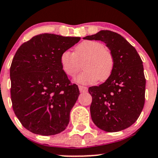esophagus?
<instances>
[{
    "label": "esophagus",
    "instance_id": "esophagus-1",
    "mask_svg": "<svg viewBox=\"0 0 158 158\" xmlns=\"http://www.w3.org/2000/svg\"><path fill=\"white\" fill-rule=\"evenodd\" d=\"M79 89L80 92H87V91H88V88L85 86H83V85H79Z\"/></svg>",
    "mask_w": 158,
    "mask_h": 158
}]
</instances>
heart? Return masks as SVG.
Wrapping results in <instances>:
<instances>
[{
    "label": "heart",
    "instance_id": "b5f03b06",
    "mask_svg": "<svg viewBox=\"0 0 158 158\" xmlns=\"http://www.w3.org/2000/svg\"><path fill=\"white\" fill-rule=\"evenodd\" d=\"M82 73L76 78L77 82L91 85L97 81H106L111 76L114 60L106 46L95 40H85L75 47L74 52L65 51L60 57L62 69L67 76L73 77L80 69L83 60Z\"/></svg>",
    "mask_w": 158,
    "mask_h": 158
}]
</instances>
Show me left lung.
<instances>
[{
  "instance_id": "left-lung-1",
  "label": "left lung",
  "mask_w": 158,
  "mask_h": 158,
  "mask_svg": "<svg viewBox=\"0 0 158 158\" xmlns=\"http://www.w3.org/2000/svg\"><path fill=\"white\" fill-rule=\"evenodd\" d=\"M83 39L104 42L114 60V67L107 80L89 88L94 124L107 132L128 128L141 114L145 100L146 79L141 57L123 36L110 30H101Z\"/></svg>"
}]
</instances>
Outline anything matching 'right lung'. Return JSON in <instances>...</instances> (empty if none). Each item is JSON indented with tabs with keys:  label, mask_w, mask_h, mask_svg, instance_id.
Wrapping results in <instances>:
<instances>
[{
	"label": "right lung",
	"mask_w": 158,
	"mask_h": 158,
	"mask_svg": "<svg viewBox=\"0 0 158 158\" xmlns=\"http://www.w3.org/2000/svg\"><path fill=\"white\" fill-rule=\"evenodd\" d=\"M80 37L43 33L23 43L12 60L10 76L13 109L25 128L36 135L64 131L79 95L62 69V53Z\"/></svg>",
	"instance_id": "obj_1"
}]
</instances>
